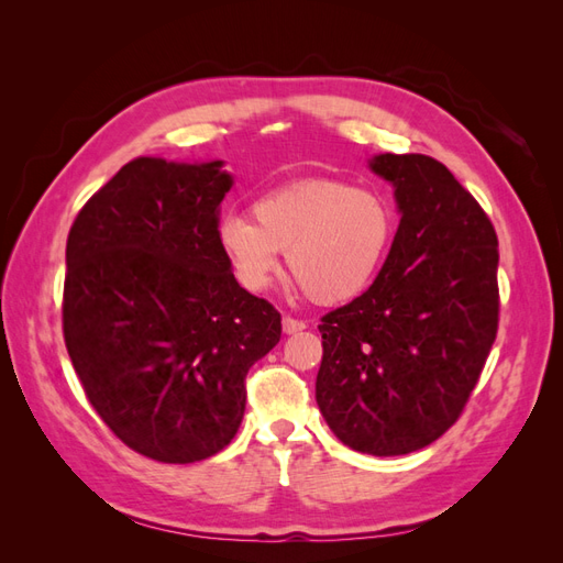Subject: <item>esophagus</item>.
Instances as JSON below:
<instances>
[{
    "label": "esophagus",
    "instance_id": "obj_1",
    "mask_svg": "<svg viewBox=\"0 0 563 563\" xmlns=\"http://www.w3.org/2000/svg\"><path fill=\"white\" fill-rule=\"evenodd\" d=\"M282 329L286 335H294V333H300L305 329V321L302 319H294V317H284L282 319Z\"/></svg>",
    "mask_w": 563,
    "mask_h": 563
}]
</instances>
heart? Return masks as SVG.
I'll use <instances>...</instances> for the list:
<instances>
[{
  "label": "heart",
  "instance_id": "1",
  "mask_svg": "<svg viewBox=\"0 0 563 563\" xmlns=\"http://www.w3.org/2000/svg\"><path fill=\"white\" fill-rule=\"evenodd\" d=\"M253 220L225 216L220 251L249 291H265L279 269V251L302 294L317 305L360 296L378 275L395 242L397 216L373 190L345 180L308 178L275 187L253 201Z\"/></svg>",
  "mask_w": 563,
  "mask_h": 563
}]
</instances>
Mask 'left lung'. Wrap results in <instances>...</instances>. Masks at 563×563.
<instances>
[{"label":"left lung","instance_id":"8db88e82","mask_svg":"<svg viewBox=\"0 0 563 563\" xmlns=\"http://www.w3.org/2000/svg\"><path fill=\"white\" fill-rule=\"evenodd\" d=\"M401 213L366 291L321 317L317 404L345 446L404 455L463 413L498 333V236L449 168L378 155Z\"/></svg>","mask_w":563,"mask_h":563}]
</instances>
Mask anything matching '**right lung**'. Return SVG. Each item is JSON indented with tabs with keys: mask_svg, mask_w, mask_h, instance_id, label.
Segmentation results:
<instances>
[{
	"mask_svg": "<svg viewBox=\"0 0 563 563\" xmlns=\"http://www.w3.org/2000/svg\"><path fill=\"white\" fill-rule=\"evenodd\" d=\"M230 187L223 162L139 157L67 234V354L114 437L159 463H197L230 444L246 373L282 338V314L236 284L220 251Z\"/></svg>",
	"mask_w": 563,
	"mask_h": 563,
	"instance_id": "obj_1",
	"label": "right lung"
}]
</instances>
